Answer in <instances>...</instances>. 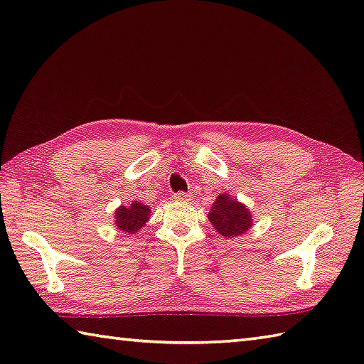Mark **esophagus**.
Here are the masks:
<instances>
[{"label": "esophagus", "instance_id": "1", "mask_svg": "<svg viewBox=\"0 0 364 364\" xmlns=\"http://www.w3.org/2000/svg\"><path fill=\"white\" fill-rule=\"evenodd\" d=\"M174 200L179 201V203H187L190 200V195L185 193V191H179V193L174 195Z\"/></svg>", "mask_w": 364, "mask_h": 364}]
</instances>
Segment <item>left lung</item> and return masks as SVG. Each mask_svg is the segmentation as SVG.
<instances>
[{"label": "left lung", "mask_w": 364, "mask_h": 364, "mask_svg": "<svg viewBox=\"0 0 364 364\" xmlns=\"http://www.w3.org/2000/svg\"><path fill=\"white\" fill-rule=\"evenodd\" d=\"M208 218L218 235L225 237H239L249 231L253 223V217L247 205L226 193L218 195Z\"/></svg>", "instance_id": "left-lung-1"}]
</instances>
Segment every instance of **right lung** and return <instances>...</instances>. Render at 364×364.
Listing matches in <instances>:
<instances>
[{
  "mask_svg": "<svg viewBox=\"0 0 364 364\" xmlns=\"http://www.w3.org/2000/svg\"><path fill=\"white\" fill-rule=\"evenodd\" d=\"M150 215H152V210L141 201L120 205L115 210V228H119L123 235H136L147 223Z\"/></svg>",
  "mask_w": 364,
  "mask_h": 364,
  "instance_id": "obj_1",
  "label": "right lung"
}]
</instances>
